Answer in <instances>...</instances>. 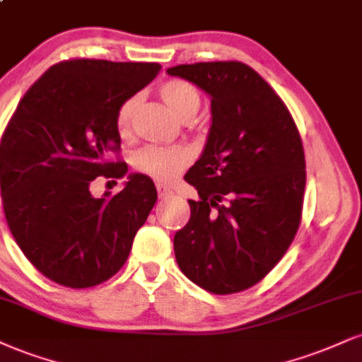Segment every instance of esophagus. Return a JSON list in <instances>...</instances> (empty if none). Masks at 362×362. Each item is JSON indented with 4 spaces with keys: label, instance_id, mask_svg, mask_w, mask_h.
<instances>
[{
    "label": "esophagus",
    "instance_id": "34e87169",
    "mask_svg": "<svg viewBox=\"0 0 362 362\" xmlns=\"http://www.w3.org/2000/svg\"><path fill=\"white\" fill-rule=\"evenodd\" d=\"M156 192H158L160 197H167V195H172V190H170V187L163 185V184H156Z\"/></svg>",
    "mask_w": 362,
    "mask_h": 362
}]
</instances>
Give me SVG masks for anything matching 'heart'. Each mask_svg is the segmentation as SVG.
<instances>
[{
    "mask_svg": "<svg viewBox=\"0 0 362 362\" xmlns=\"http://www.w3.org/2000/svg\"><path fill=\"white\" fill-rule=\"evenodd\" d=\"M160 95L168 110L180 121L194 119L200 107V94L197 87L182 79L167 81L160 87ZM138 104V95L124 99L116 111V129L119 134H126L132 126L133 111ZM190 155L184 148L146 146L134 155V167L160 182L175 178L189 163Z\"/></svg>",
    "mask_w": 362,
    "mask_h": 362,
    "instance_id": "b5f03b06",
    "label": "heart"
}]
</instances>
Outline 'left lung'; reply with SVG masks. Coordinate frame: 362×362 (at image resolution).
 <instances>
[{
    "label": "left lung",
    "mask_w": 362,
    "mask_h": 362,
    "mask_svg": "<svg viewBox=\"0 0 362 362\" xmlns=\"http://www.w3.org/2000/svg\"><path fill=\"white\" fill-rule=\"evenodd\" d=\"M211 98L212 123L185 180L197 189L173 238L182 273L217 295L256 285L293 241L302 216L305 155L298 129L268 82L241 62L170 67Z\"/></svg>",
    "instance_id": "left-lung-1"
}]
</instances>
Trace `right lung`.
Here are the masks:
<instances>
[{
  "instance_id": "right-lung-1",
  "label": "right lung",
  "mask_w": 362,
  "mask_h": 362,
  "mask_svg": "<svg viewBox=\"0 0 362 362\" xmlns=\"http://www.w3.org/2000/svg\"><path fill=\"white\" fill-rule=\"evenodd\" d=\"M162 65L76 59L55 64L27 90L0 145L4 217L42 275L87 288L119 272L156 202L153 180L129 173L119 194H90L95 177L121 178L116 111Z\"/></svg>"
}]
</instances>
